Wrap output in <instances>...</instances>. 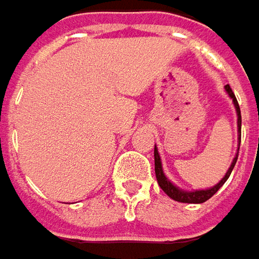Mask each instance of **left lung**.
I'll return each instance as SVG.
<instances>
[{
  "mask_svg": "<svg viewBox=\"0 0 259 259\" xmlns=\"http://www.w3.org/2000/svg\"><path fill=\"white\" fill-rule=\"evenodd\" d=\"M225 91H226V93H228V96L232 98V103H233L235 110H236V117H238V146H239V145H241V126H242L241 108H239V104H238V101H236V97H235V94H233V91H232V88L229 87V84L225 85ZM238 152H239V148H238ZM238 152H236V155H235V158H233V161H232L229 169L226 171L225 177L220 180L216 186L210 187V188H204V190H193V191H187V190H183V188L177 187L174 183H171V181L166 178V175H165V172H163L162 161H161L159 152H158V148H156V145H155L153 156H155V175H156L158 184H159V187H161L163 191H165V194L171 197V198L175 200V201H180V203H194V204L204 203V201H207L210 197L214 196V194L219 191L220 187L223 186V184L226 183V180L229 178L232 169H233L235 163H236V161H238Z\"/></svg>",
  "mask_w": 259,
  "mask_h": 259,
  "instance_id": "obj_1",
  "label": "left lung"
}]
</instances>
